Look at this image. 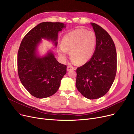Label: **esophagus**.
<instances>
[{"instance_id":"1","label":"esophagus","mask_w":134,"mask_h":134,"mask_svg":"<svg viewBox=\"0 0 134 134\" xmlns=\"http://www.w3.org/2000/svg\"><path fill=\"white\" fill-rule=\"evenodd\" d=\"M74 67L72 66H71V65H68L67 67V71H70V70H74Z\"/></svg>"}]
</instances>
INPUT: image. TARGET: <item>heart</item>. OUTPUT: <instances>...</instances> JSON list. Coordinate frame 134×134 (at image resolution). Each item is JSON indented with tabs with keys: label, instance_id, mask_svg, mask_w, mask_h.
<instances>
[{
	"label": "heart",
	"instance_id": "b5f03b06",
	"mask_svg": "<svg viewBox=\"0 0 134 134\" xmlns=\"http://www.w3.org/2000/svg\"><path fill=\"white\" fill-rule=\"evenodd\" d=\"M96 45L94 32L82 28L77 29L64 36L58 52L59 56L64 58L67 51H70L73 60L78 64H82L92 57Z\"/></svg>",
	"mask_w": 134,
	"mask_h": 134
}]
</instances>
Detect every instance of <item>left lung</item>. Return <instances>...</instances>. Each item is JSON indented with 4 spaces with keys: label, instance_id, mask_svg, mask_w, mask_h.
I'll return each instance as SVG.
<instances>
[{
    "label": "left lung",
    "instance_id": "left-lung-1",
    "mask_svg": "<svg viewBox=\"0 0 134 134\" xmlns=\"http://www.w3.org/2000/svg\"><path fill=\"white\" fill-rule=\"evenodd\" d=\"M96 36L95 51L91 59L77 68L78 91L89 99L104 96L115 80L117 69L114 42L104 29L91 23Z\"/></svg>",
    "mask_w": 134,
    "mask_h": 134
}]
</instances>
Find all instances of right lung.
Returning a JSON list of instances; mask_svg holds the SVG:
<instances>
[{"mask_svg":"<svg viewBox=\"0 0 134 134\" xmlns=\"http://www.w3.org/2000/svg\"><path fill=\"white\" fill-rule=\"evenodd\" d=\"M64 27L62 23H41L22 40L18 52V75L23 86L35 97L44 98L54 94L66 73V65L59 63L52 53L41 58L36 54L41 38L53 40L57 46L58 31Z\"/></svg>","mask_w":134,"mask_h":134,"instance_id":"add662e5","label":"right lung"}]
</instances>
